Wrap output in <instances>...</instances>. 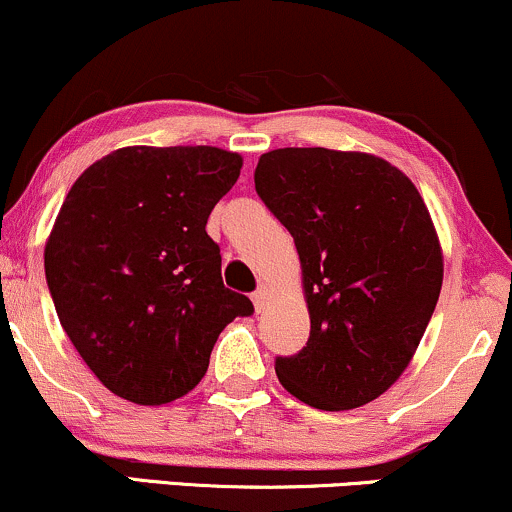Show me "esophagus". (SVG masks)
<instances>
[{"mask_svg": "<svg viewBox=\"0 0 512 512\" xmlns=\"http://www.w3.org/2000/svg\"><path fill=\"white\" fill-rule=\"evenodd\" d=\"M267 300H269L267 286H260L255 293H252V305H255L257 312L264 310V305H267Z\"/></svg>", "mask_w": 512, "mask_h": 512, "instance_id": "34e87169", "label": "esophagus"}]
</instances>
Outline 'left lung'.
Listing matches in <instances>:
<instances>
[{
    "mask_svg": "<svg viewBox=\"0 0 512 512\" xmlns=\"http://www.w3.org/2000/svg\"><path fill=\"white\" fill-rule=\"evenodd\" d=\"M255 190L298 248L310 338L276 357L283 389L317 410L379 398L420 346L443 281L429 209L403 171L365 152L283 147Z\"/></svg>",
    "mask_w": 512,
    "mask_h": 512,
    "instance_id": "obj_1",
    "label": "left lung"
}]
</instances>
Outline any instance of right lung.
I'll return each instance as SVG.
<instances>
[{"mask_svg": "<svg viewBox=\"0 0 512 512\" xmlns=\"http://www.w3.org/2000/svg\"><path fill=\"white\" fill-rule=\"evenodd\" d=\"M243 157L121 147L73 183L45 245L59 322L95 377L138 405L193 391L224 326L255 312L221 281L205 226Z\"/></svg>", "mask_w": 512, "mask_h": 512, "instance_id": "1", "label": "right lung"}]
</instances>
